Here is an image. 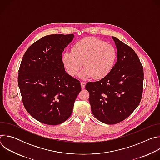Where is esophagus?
<instances>
[{
    "instance_id": "1",
    "label": "esophagus",
    "mask_w": 160,
    "mask_h": 160,
    "mask_svg": "<svg viewBox=\"0 0 160 160\" xmlns=\"http://www.w3.org/2000/svg\"><path fill=\"white\" fill-rule=\"evenodd\" d=\"M85 82H81V86H82V88H85Z\"/></svg>"
}]
</instances>
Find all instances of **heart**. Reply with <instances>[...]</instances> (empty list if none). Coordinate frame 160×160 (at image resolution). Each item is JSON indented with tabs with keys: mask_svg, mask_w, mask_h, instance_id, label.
Returning <instances> with one entry per match:
<instances>
[{
	"mask_svg": "<svg viewBox=\"0 0 160 160\" xmlns=\"http://www.w3.org/2000/svg\"><path fill=\"white\" fill-rule=\"evenodd\" d=\"M117 59V52L112 45L93 37H87L77 42L71 51L63 53L62 59L67 73L77 75L82 66L85 68L80 78L92 77L100 80L112 70Z\"/></svg>",
	"mask_w": 160,
	"mask_h": 160,
	"instance_id": "b5f03b06",
	"label": "heart"
}]
</instances>
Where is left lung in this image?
<instances>
[{
    "label": "left lung",
    "instance_id": "1",
    "mask_svg": "<svg viewBox=\"0 0 160 160\" xmlns=\"http://www.w3.org/2000/svg\"><path fill=\"white\" fill-rule=\"evenodd\" d=\"M112 38L118 50L117 62L106 77L85 85L94 116L109 125L122 122L138 108L144 81L143 67L138 56L128 45L115 37Z\"/></svg>",
    "mask_w": 160,
    "mask_h": 160
}]
</instances>
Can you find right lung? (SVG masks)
Listing matches in <instances>:
<instances>
[{"label": "right lung", "instance_id": "add662e5", "mask_svg": "<svg viewBox=\"0 0 160 160\" xmlns=\"http://www.w3.org/2000/svg\"><path fill=\"white\" fill-rule=\"evenodd\" d=\"M73 34L45 36L25 52L18 82L22 103L30 115L50 125L64 122L71 116L81 91L79 80L64 70L62 54Z\"/></svg>", "mask_w": 160, "mask_h": 160}]
</instances>
